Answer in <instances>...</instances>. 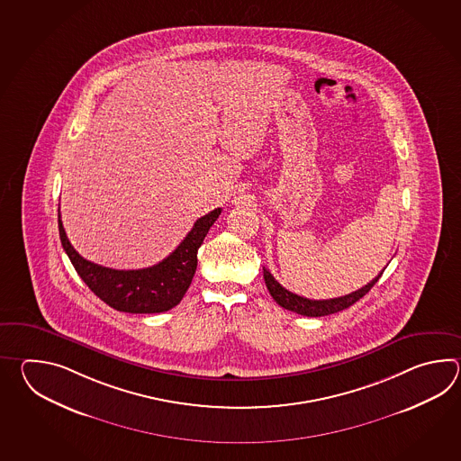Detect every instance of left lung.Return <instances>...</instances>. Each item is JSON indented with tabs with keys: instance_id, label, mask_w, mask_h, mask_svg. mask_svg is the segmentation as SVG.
Listing matches in <instances>:
<instances>
[{
	"instance_id": "obj_1",
	"label": "left lung",
	"mask_w": 461,
	"mask_h": 461,
	"mask_svg": "<svg viewBox=\"0 0 461 461\" xmlns=\"http://www.w3.org/2000/svg\"><path fill=\"white\" fill-rule=\"evenodd\" d=\"M383 272L377 275L374 280H371L369 284L364 285L363 288L356 290L353 294H344V296H339V298H330V300H310V298H304V296H300V294L288 292L286 288H284L282 285L275 280L274 275L270 274L265 267L264 278L265 285H267L268 292L272 294V298L282 308L288 310V312H294V313L316 318V316L338 313V312H343L346 308H349L357 300H361L364 294L373 288L374 285L377 284V280L381 278Z\"/></svg>"
}]
</instances>
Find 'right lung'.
Wrapping results in <instances>:
<instances>
[{
	"mask_svg": "<svg viewBox=\"0 0 461 461\" xmlns=\"http://www.w3.org/2000/svg\"><path fill=\"white\" fill-rule=\"evenodd\" d=\"M221 207L199 217L185 240L159 264L140 270H115L88 262L66 235L59 212L62 247L76 272L102 302L123 313H163L175 308L196 274L197 249L221 214Z\"/></svg>",
	"mask_w": 461,
	"mask_h": 461,
	"instance_id": "1",
	"label": "right lung"
}]
</instances>
